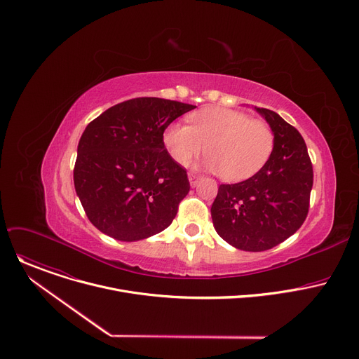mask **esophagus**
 Returning a JSON list of instances; mask_svg holds the SVG:
<instances>
[{"instance_id": "obj_1", "label": "esophagus", "mask_w": 359, "mask_h": 359, "mask_svg": "<svg viewBox=\"0 0 359 359\" xmlns=\"http://www.w3.org/2000/svg\"><path fill=\"white\" fill-rule=\"evenodd\" d=\"M198 179H200V176H198L197 173H193V172H190V173H189V182H190L191 187H194V186L197 184Z\"/></svg>"}]
</instances>
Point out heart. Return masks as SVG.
<instances>
[{
	"mask_svg": "<svg viewBox=\"0 0 359 359\" xmlns=\"http://www.w3.org/2000/svg\"><path fill=\"white\" fill-rule=\"evenodd\" d=\"M190 126L170 123L163 132V144L179 165H189L206 150V168L223 180L240 182L257 173L274 149L271 126L250 115L227 109L206 108L189 118Z\"/></svg>",
	"mask_w": 359,
	"mask_h": 359,
	"instance_id": "b5f03b06",
	"label": "heart"
}]
</instances>
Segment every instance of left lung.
Returning <instances> with one entry per match:
<instances>
[{
  "mask_svg": "<svg viewBox=\"0 0 359 359\" xmlns=\"http://www.w3.org/2000/svg\"><path fill=\"white\" fill-rule=\"evenodd\" d=\"M274 132L267 163L247 180L220 184L212 204L219 236L244 251H264L292 236L310 209L313 165L299 132L278 114L255 108Z\"/></svg>",
  "mask_w": 359,
  "mask_h": 359,
  "instance_id": "obj_1",
  "label": "left lung"
}]
</instances>
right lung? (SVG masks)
I'll use <instances>...</instances> for the list:
<instances>
[{"label": "right lung", "mask_w": 359, "mask_h": 359, "mask_svg": "<svg viewBox=\"0 0 359 359\" xmlns=\"http://www.w3.org/2000/svg\"><path fill=\"white\" fill-rule=\"evenodd\" d=\"M194 105L162 97L118 104L83 130L74 168L76 194L102 233L136 241L170 226L190 190L163 144L165 129Z\"/></svg>", "instance_id": "add662e5"}]
</instances>
